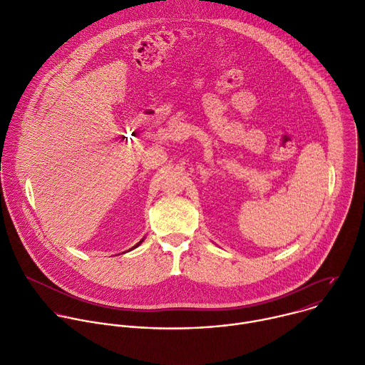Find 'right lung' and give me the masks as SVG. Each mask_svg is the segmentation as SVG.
Masks as SVG:
<instances>
[{
	"label": "right lung",
	"mask_w": 365,
	"mask_h": 365,
	"mask_svg": "<svg viewBox=\"0 0 365 365\" xmlns=\"http://www.w3.org/2000/svg\"><path fill=\"white\" fill-rule=\"evenodd\" d=\"M143 240H145V239H142V240H139V242H138V244H136V245H135V247H133V248H132V250H135V248H138V247H139V245H140V244H142V242H143ZM132 250H129V251H132Z\"/></svg>",
	"instance_id": "right-lung-1"
}]
</instances>
